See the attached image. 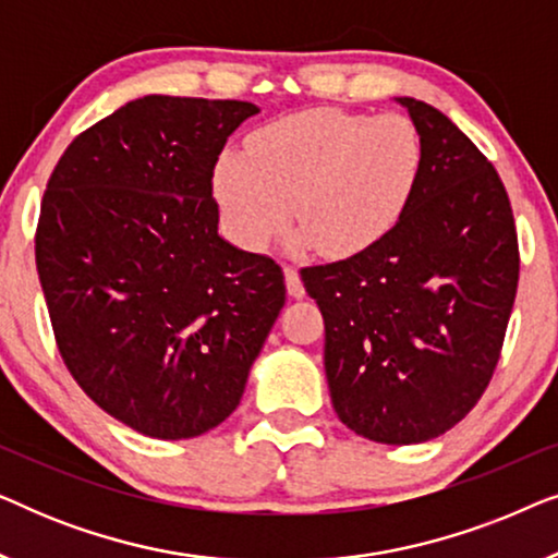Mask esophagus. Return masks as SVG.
<instances>
[{
  "label": "esophagus",
  "instance_id": "esophagus-1",
  "mask_svg": "<svg viewBox=\"0 0 558 558\" xmlns=\"http://www.w3.org/2000/svg\"><path fill=\"white\" fill-rule=\"evenodd\" d=\"M284 279H287L289 296H294V300H302V296H304V284H302V279H300V271H296L294 266H284Z\"/></svg>",
  "mask_w": 558,
  "mask_h": 558
}]
</instances>
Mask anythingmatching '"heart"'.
<instances>
[{
	"mask_svg": "<svg viewBox=\"0 0 558 558\" xmlns=\"http://www.w3.org/2000/svg\"><path fill=\"white\" fill-rule=\"evenodd\" d=\"M424 142L403 113L365 117L310 109L274 119L248 136V157L223 151L213 197L231 239L264 251L292 220L296 246L327 256L363 254L386 239L411 205Z\"/></svg>",
	"mask_w": 558,
	"mask_h": 558,
	"instance_id": "heart-1",
	"label": "heart"
}]
</instances>
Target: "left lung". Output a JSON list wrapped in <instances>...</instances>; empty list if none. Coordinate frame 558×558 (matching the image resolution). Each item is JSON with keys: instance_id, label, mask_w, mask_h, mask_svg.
Listing matches in <instances>:
<instances>
[{"instance_id": "1", "label": "left lung", "mask_w": 558, "mask_h": 558, "mask_svg": "<svg viewBox=\"0 0 558 558\" xmlns=\"http://www.w3.org/2000/svg\"><path fill=\"white\" fill-rule=\"evenodd\" d=\"M424 142L422 180L376 246L302 269L325 317L340 422L380 445L429 441L490 384L518 289V235L487 157L434 106L399 96Z\"/></svg>"}]
</instances>
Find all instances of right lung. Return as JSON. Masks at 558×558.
<instances>
[{"instance_id":"obj_1","label":"right lung","mask_w":558,"mask_h":558,"mask_svg":"<svg viewBox=\"0 0 558 558\" xmlns=\"http://www.w3.org/2000/svg\"><path fill=\"white\" fill-rule=\"evenodd\" d=\"M254 113L136 98L75 136L45 190L35 262L60 355L144 437L226 422L284 307L279 264L228 243L213 201V165Z\"/></svg>"}]
</instances>
